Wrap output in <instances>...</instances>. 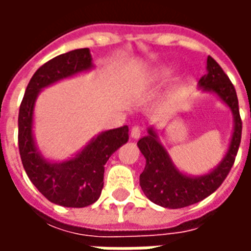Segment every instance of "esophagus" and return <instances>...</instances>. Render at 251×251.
I'll use <instances>...</instances> for the list:
<instances>
[{"mask_svg":"<svg viewBox=\"0 0 251 251\" xmlns=\"http://www.w3.org/2000/svg\"><path fill=\"white\" fill-rule=\"evenodd\" d=\"M130 136H131V138H134V140L140 138V136H141V127L137 125L133 126L130 130Z\"/></svg>","mask_w":251,"mask_h":251,"instance_id":"1","label":"esophagus"}]
</instances>
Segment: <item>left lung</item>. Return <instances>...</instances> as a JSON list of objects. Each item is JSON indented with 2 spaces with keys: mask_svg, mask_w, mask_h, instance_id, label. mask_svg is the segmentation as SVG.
Listing matches in <instances>:
<instances>
[{
  "mask_svg": "<svg viewBox=\"0 0 251 251\" xmlns=\"http://www.w3.org/2000/svg\"><path fill=\"white\" fill-rule=\"evenodd\" d=\"M200 87L215 93L231 109L234 115V133L226 156L211 174L189 177L180 174L169 158L165 148L157 141V136L149 129V134L142 137L137 145L147 158V165L140 175V185L144 194L153 203L167 208H183L205 199L219 188L230 174L235 161L242 137V120L239 115L237 91L222 67L207 57V75L200 77Z\"/></svg>",
  "mask_w": 251,
  "mask_h": 251,
  "instance_id": "8db88e82",
  "label": "left lung"
}]
</instances>
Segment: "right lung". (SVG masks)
Wrapping results in <instances>:
<instances>
[{"mask_svg": "<svg viewBox=\"0 0 251 251\" xmlns=\"http://www.w3.org/2000/svg\"><path fill=\"white\" fill-rule=\"evenodd\" d=\"M93 67L88 48L53 57L33 74L19 111V149L29 180L47 199L63 207H86L95 203L103 188L104 164L129 140V127L122 126L99 134L76 157L60 164L48 163L36 151L32 115L41 88Z\"/></svg>", "mask_w": 251, "mask_h": 251, "instance_id": "right-lung-1", "label": "right lung"}]
</instances>
